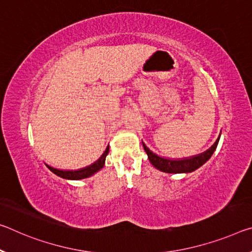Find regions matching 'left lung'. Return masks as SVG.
I'll use <instances>...</instances> for the list:
<instances>
[{"label": "left lung", "instance_id": "obj_1", "mask_svg": "<svg viewBox=\"0 0 252 252\" xmlns=\"http://www.w3.org/2000/svg\"><path fill=\"white\" fill-rule=\"evenodd\" d=\"M219 140L220 138H218V140L215 141L214 145L211 147L210 149H207L203 154L193 156V157H189V158H184V159L163 158L153 153V151H151L143 142H142V146L145 148L146 153L148 155V158H149V161L153 163L154 167L163 171V173L179 174V173H191V171L196 170L197 168H199V167L204 165V163L211 158V156L213 155L215 149H217Z\"/></svg>", "mask_w": 252, "mask_h": 252}]
</instances>
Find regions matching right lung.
I'll return each instance as SVG.
<instances>
[{
	"instance_id": "right-lung-1",
	"label": "right lung",
	"mask_w": 252,
	"mask_h": 252,
	"mask_svg": "<svg viewBox=\"0 0 252 252\" xmlns=\"http://www.w3.org/2000/svg\"><path fill=\"white\" fill-rule=\"evenodd\" d=\"M109 147L106 148V150L104 151V154H103L101 157L98 158V160L95 161L94 163H92V165L85 167V168H82V169H77V170H62V169H57V168H54V167H51L49 165H46L48 168H49L51 171H53L54 174L57 175V176L62 177V178H65V179H83V178H87L92 176V175H94L96 171H98L99 169L103 168V166H104L105 163V158L107 154H109Z\"/></svg>"
}]
</instances>
